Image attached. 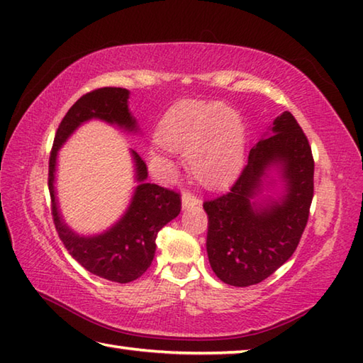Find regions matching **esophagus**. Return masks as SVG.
<instances>
[{
    "mask_svg": "<svg viewBox=\"0 0 363 363\" xmlns=\"http://www.w3.org/2000/svg\"><path fill=\"white\" fill-rule=\"evenodd\" d=\"M199 203H201V201L197 199L196 196H193L191 193H183V196H182V207H183V210L193 208V207H196V205H199Z\"/></svg>",
    "mask_w": 363,
    "mask_h": 363,
    "instance_id": "1",
    "label": "esophagus"
}]
</instances>
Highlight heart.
I'll return each instance as SVG.
<instances>
[{
    "mask_svg": "<svg viewBox=\"0 0 363 363\" xmlns=\"http://www.w3.org/2000/svg\"><path fill=\"white\" fill-rule=\"evenodd\" d=\"M156 138L174 152H184L191 172L208 188H220L234 179L245 158V134L240 117L230 107L184 99L162 115ZM150 162L162 174H172L175 164L152 150Z\"/></svg>",
    "mask_w": 363,
    "mask_h": 363,
    "instance_id": "heart-1",
    "label": "heart"
}]
</instances>
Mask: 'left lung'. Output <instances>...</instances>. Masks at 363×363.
Returning <instances> with one entry per match:
<instances>
[{
	"instance_id": "obj_1",
	"label": "left lung",
	"mask_w": 363,
	"mask_h": 363,
	"mask_svg": "<svg viewBox=\"0 0 363 363\" xmlns=\"http://www.w3.org/2000/svg\"><path fill=\"white\" fill-rule=\"evenodd\" d=\"M314 161L291 112L273 120L251 148L228 194L203 202L207 255L223 283L246 288L264 281L294 255L313 201ZM282 184V191L264 195Z\"/></svg>"
}]
</instances>
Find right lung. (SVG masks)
Here are the masks:
<instances>
[{"label":"right lung","mask_w":363,"mask_h":363,"mask_svg":"<svg viewBox=\"0 0 363 363\" xmlns=\"http://www.w3.org/2000/svg\"><path fill=\"white\" fill-rule=\"evenodd\" d=\"M126 88H98L86 93L67 111L55 134L49 161V191L52 215L61 242L69 255L93 275L113 283H129L142 277L152 265L156 251L158 232L179 216L182 210L180 194L147 183V164L131 150L134 161V179L138 182L131 202L120 220L107 230L94 235H80L72 230L60 213L55 172L58 150L65 145L75 129L90 120H101L118 126L126 133H139L138 121L128 107Z\"/></svg>","instance_id":"1"}]
</instances>
